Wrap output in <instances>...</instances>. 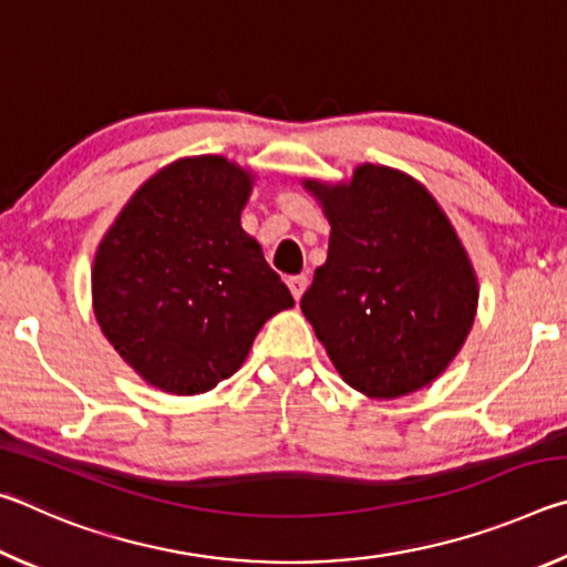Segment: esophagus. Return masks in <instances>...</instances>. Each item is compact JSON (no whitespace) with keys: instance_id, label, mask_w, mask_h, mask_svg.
Wrapping results in <instances>:
<instances>
[{"instance_id":"34e87169","label":"esophagus","mask_w":567,"mask_h":567,"mask_svg":"<svg viewBox=\"0 0 567 567\" xmlns=\"http://www.w3.org/2000/svg\"><path fill=\"white\" fill-rule=\"evenodd\" d=\"M287 287H290V292H292L295 300L300 302L302 292L307 290V277L305 275H295V277H290V280H287Z\"/></svg>"}]
</instances>
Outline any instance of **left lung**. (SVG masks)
Here are the masks:
<instances>
[{"instance_id":"left-lung-1","label":"left lung","mask_w":567,"mask_h":567,"mask_svg":"<svg viewBox=\"0 0 567 567\" xmlns=\"http://www.w3.org/2000/svg\"><path fill=\"white\" fill-rule=\"evenodd\" d=\"M302 185L328 217L330 245L300 307L334 370L375 400L430 385L477 312V277L453 223L395 167L364 162L348 182Z\"/></svg>"}]
</instances>
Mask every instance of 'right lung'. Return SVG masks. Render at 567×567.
<instances>
[{
  "label": "right lung",
  "mask_w": 567,
  "mask_h": 567,
  "mask_svg": "<svg viewBox=\"0 0 567 567\" xmlns=\"http://www.w3.org/2000/svg\"><path fill=\"white\" fill-rule=\"evenodd\" d=\"M255 175L219 155L155 172L104 233L92 307L120 358L169 395L243 368L262 324L295 300L239 215Z\"/></svg>",
  "instance_id": "add662e5"
}]
</instances>
